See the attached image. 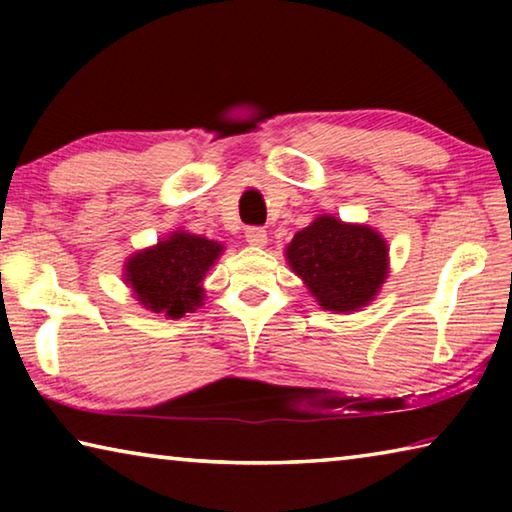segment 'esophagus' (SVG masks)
<instances>
[{"instance_id":"34e87169","label":"esophagus","mask_w":512,"mask_h":512,"mask_svg":"<svg viewBox=\"0 0 512 512\" xmlns=\"http://www.w3.org/2000/svg\"><path fill=\"white\" fill-rule=\"evenodd\" d=\"M246 241L250 246H266V230L259 228V225H250V228H246Z\"/></svg>"}]
</instances>
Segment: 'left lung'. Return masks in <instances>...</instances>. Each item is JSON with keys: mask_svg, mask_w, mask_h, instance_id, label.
Returning a JSON list of instances; mask_svg holds the SVG:
<instances>
[{"mask_svg": "<svg viewBox=\"0 0 512 512\" xmlns=\"http://www.w3.org/2000/svg\"><path fill=\"white\" fill-rule=\"evenodd\" d=\"M388 248L375 230L318 216L287 248V259L320 307L357 311L386 280Z\"/></svg>", "mask_w": 512, "mask_h": 512, "instance_id": "1", "label": "left lung"}]
</instances>
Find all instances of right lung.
Here are the masks:
<instances>
[{"instance_id": "right-lung-1", "label": "right lung", "mask_w": 512, "mask_h": 512, "mask_svg": "<svg viewBox=\"0 0 512 512\" xmlns=\"http://www.w3.org/2000/svg\"><path fill=\"white\" fill-rule=\"evenodd\" d=\"M221 250L216 241L173 232L155 248L128 259L126 282L146 309L180 318L201 305V282Z\"/></svg>"}]
</instances>
